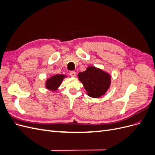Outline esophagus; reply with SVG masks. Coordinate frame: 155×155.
I'll return each instance as SVG.
<instances>
[{"label":"esophagus","instance_id":"1","mask_svg":"<svg viewBox=\"0 0 155 155\" xmlns=\"http://www.w3.org/2000/svg\"><path fill=\"white\" fill-rule=\"evenodd\" d=\"M70 75L71 77H76V72L74 71H71L70 72Z\"/></svg>","mask_w":155,"mask_h":155}]
</instances>
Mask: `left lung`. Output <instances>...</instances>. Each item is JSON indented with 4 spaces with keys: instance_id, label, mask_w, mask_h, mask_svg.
Wrapping results in <instances>:
<instances>
[{
    "instance_id": "1",
    "label": "left lung",
    "mask_w": 155,
    "mask_h": 155,
    "mask_svg": "<svg viewBox=\"0 0 155 155\" xmlns=\"http://www.w3.org/2000/svg\"><path fill=\"white\" fill-rule=\"evenodd\" d=\"M79 79L83 83L87 94L92 97H99L107 92L110 85V76L101 69L88 67L78 74Z\"/></svg>"
}]
</instances>
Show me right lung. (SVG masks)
Segmentation results:
<instances>
[{
	"label": "right lung",
	"instance_id": "add662e5",
	"mask_svg": "<svg viewBox=\"0 0 155 155\" xmlns=\"http://www.w3.org/2000/svg\"><path fill=\"white\" fill-rule=\"evenodd\" d=\"M64 77V75L61 74L55 75V76L51 77L46 80V87L51 91H56L60 86Z\"/></svg>",
	"mask_w": 155,
	"mask_h": 155
}]
</instances>
